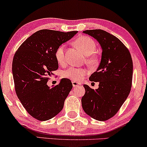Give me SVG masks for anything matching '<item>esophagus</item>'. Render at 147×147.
I'll return each mask as SVG.
<instances>
[{
	"label": "esophagus",
	"mask_w": 147,
	"mask_h": 147,
	"mask_svg": "<svg viewBox=\"0 0 147 147\" xmlns=\"http://www.w3.org/2000/svg\"><path fill=\"white\" fill-rule=\"evenodd\" d=\"M72 85H73L74 87H77L80 86L81 84L78 82H76V81H72Z\"/></svg>",
	"instance_id": "1"
}]
</instances>
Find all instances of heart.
Returning <instances> with one entry per match:
<instances>
[{"instance_id":"heart-1","label":"heart","mask_w":147,"mask_h":147,"mask_svg":"<svg viewBox=\"0 0 147 147\" xmlns=\"http://www.w3.org/2000/svg\"><path fill=\"white\" fill-rule=\"evenodd\" d=\"M75 45L83 55L87 56L86 63L91 67H96L99 64V58L97 55H94L96 46L93 39L88 37H79L75 40ZM65 45H61L56 49L55 56L56 61L59 64H64L65 62ZM88 74L86 68H76L69 67L66 70L63 71L62 76L64 78L69 79L72 81L80 82Z\"/></svg>"}]
</instances>
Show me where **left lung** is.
Here are the masks:
<instances>
[{"label": "left lung", "mask_w": 147, "mask_h": 147, "mask_svg": "<svg viewBox=\"0 0 147 147\" xmlns=\"http://www.w3.org/2000/svg\"><path fill=\"white\" fill-rule=\"evenodd\" d=\"M97 40L102 48L100 65L89 80L99 82L92 89L83 85L85 93L81 98L83 109L98 121L112 118L125 102L132 85L133 61L129 51L114 35L102 30L83 31Z\"/></svg>", "instance_id": "1"}]
</instances>
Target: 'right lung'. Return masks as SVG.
<instances>
[{"instance_id": "add662e5", "label": "right lung", "mask_w": 147, "mask_h": 147, "mask_svg": "<svg viewBox=\"0 0 147 147\" xmlns=\"http://www.w3.org/2000/svg\"><path fill=\"white\" fill-rule=\"evenodd\" d=\"M78 31L42 29L28 37L16 52L12 61L15 91L23 107L31 116L46 121L56 116L73 87L69 79L59 84L47 85L53 71L58 68L55 53L60 45Z\"/></svg>"}]
</instances>
